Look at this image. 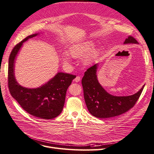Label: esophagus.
Returning a JSON list of instances; mask_svg holds the SVG:
<instances>
[{
    "mask_svg": "<svg viewBox=\"0 0 154 154\" xmlns=\"http://www.w3.org/2000/svg\"><path fill=\"white\" fill-rule=\"evenodd\" d=\"M80 80H81V78L79 76H76L75 78V79H74V81H75V82H79Z\"/></svg>",
    "mask_w": 154,
    "mask_h": 154,
    "instance_id": "esophagus-1",
    "label": "esophagus"
}]
</instances>
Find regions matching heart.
<instances>
[{
	"label": "heart",
	"instance_id": "heart-1",
	"mask_svg": "<svg viewBox=\"0 0 154 154\" xmlns=\"http://www.w3.org/2000/svg\"><path fill=\"white\" fill-rule=\"evenodd\" d=\"M94 46V42L92 41H88L83 42V43H82L78 44L76 45L71 46L69 48V51L70 55L72 57L75 58H81L86 55V56L84 58L83 62L85 64H88V63H90L92 61L94 57H95V53H96V50H92L91 52H89L92 50ZM88 52L89 53V54L88 53ZM62 58L64 62L67 63H70L69 55L66 52L63 53L62 55Z\"/></svg>",
	"mask_w": 154,
	"mask_h": 154
}]
</instances>
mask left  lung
Wrapping results in <instances>:
<instances>
[{
  "label": "left lung",
  "mask_w": 154,
  "mask_h": 154,
  "mask_svg": "<svg viewBox=\"0 0 154 154\" xmlns=\"http://www.w3.org/2000/svg\"><path fill=\"white\" fill-rule=\"evenodd\" d=\"M137 41L129 36L124 44H137ZM98 63L88 68L84 74L82 83L84 99L89 112L95 117L106 119L127 112L138 100L145 85L136 94L128 96H115L106 91L98 81Z\"/></svg>",
  "instance_id": "8db88e82"
}]
</instances>
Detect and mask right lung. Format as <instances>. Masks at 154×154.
Segmentation results:
<instances>
[{
	"label": "right lung",
	"mask_w": 154,
	"mask_h": 154,
	"mask_svg": "<svg viewBox=\"0 0 154 154\" xmlns=\"http://www.w3.org/2000/svg\"><path fill=\"white\" fill-rule=\"evenodd\" d=\"M38 34L29 35L14 47L9 59L8 86L12 97L28 113L41 119H53L61 113L67 90L76 76L59 72L48 82L35 88L20 85L14 76L15 60L23 43Z\"/></svg>",
	"instance_id": "obj_1"
}]
</instances>
